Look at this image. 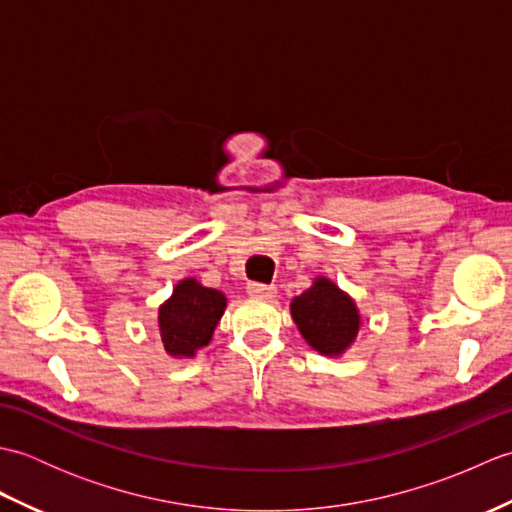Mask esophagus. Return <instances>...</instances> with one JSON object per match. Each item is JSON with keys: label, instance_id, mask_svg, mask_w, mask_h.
I'll return each instance as SVG.
<instances>
[{"label": "esophagus", "instance_id": "obj_1", "mask_svg": "<svg viewBox=\"0 0 512 512\" xmlns=\"http://www.w3.org/2000/svg\"><path fill=\"white\" fill-rule=\"evenodd\" d=\"M248 295L270 301V299H275L277 288L275 286H266V284H248Z\"/></svg>", "mask_w": 512, "mask_h": 512}]
</instances>
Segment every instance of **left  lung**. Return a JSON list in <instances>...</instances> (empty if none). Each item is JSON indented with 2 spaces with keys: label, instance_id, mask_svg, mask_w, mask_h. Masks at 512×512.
Returning <instances> with one entry per match:
<instances>
[{
  "label": "left lung",
  "instance_id": "8db88e82",
  "mask_svg": "<svg viewBox=\"0 0 512 512\" xmlns=\"http://www.w3.org/2000/svg\"><path fill=\"white\" fill-rule=\"evenodd\" d=\"M290 314L312 350L330 358L350 350L365 321L356 301L323 275L290 301Z\"/></svg>",
  "mask_w": 512,
  "mask_h": 512
}]
</instances>
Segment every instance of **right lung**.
<instances>
[{"mask_svg": "<svg viewBox=\"0 0 512 512\" xmlns=\"http://www.w3.org/2000/svg\"><path fill=\"white\" fill-rule=\"evenodd\" d=\"M228 306L222 290L206 288L195 277L173 286L171 297L160 303L156 332L167 356L187 361L213 339V332Z\"/></svg>", "mask_w": 512, "mask_h": 512, "instance_id": "1", "label": "right lung"}]
</instances>
